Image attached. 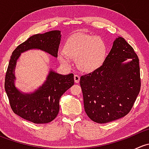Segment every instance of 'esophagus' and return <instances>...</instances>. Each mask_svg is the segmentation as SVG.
<instances>
[{"label":"esophagus","instance_id":"1","mask_svg":"<svg viewBox=\"0 0 149 149\" xmlns=\"http://www.w3.org/2000/svg\"><path fill=\"white\" fill-rule=\"evenodd\" d=\"M74 81L75 83H79V81H80V76L79 75H74Z\"/></svg>","mask_w":149,"mask_h":149}]
</instances>
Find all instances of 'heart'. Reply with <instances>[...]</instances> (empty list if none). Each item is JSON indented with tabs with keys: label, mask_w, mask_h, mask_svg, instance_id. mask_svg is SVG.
I'll list each match as a JSON object with an SVG mask.
<instances>
[{
	"label": "heart",
	"mask_w": 149,
	"mask_h": 149,
	"mask_svg": "<svg viewBox=\"0 0 149 149\" xmlns=\"http://www.w3.org/2000/svg\"><path fill=\"white\" fill-rule=\"evenodd\" d=\"M65 53L58 54L61 63L68 65L70 59H76L78 67L83 71L90 72L100 67L106 54V46L101 38L86 34H76L66 42Z\"/></svg>",
	"instance_id": "1"
}]
</instances>
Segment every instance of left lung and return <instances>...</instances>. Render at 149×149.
I'll use <instances>...</instances> for the list:
<instances>
[{
    "instance_id": "left-lung-1",
    "label": "left lung",
    "mask_w": 149,
    "mask_h": 149,
    "mask_svg": "<svg viewBox=\"0 0 149 149\" xmlns=\"http://www.w3.org/2000/svg\"><path fill=\"white\" fill-rule=\"evenodd\" d=\"M80 85L84 109L91 120L102 124L125 116L141 88L139 59L133 48L118 37L102 65L82 76Z\"/></svg>"
}]
</instances>
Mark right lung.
<instances>
[{
  "label": "right lung",
  "mask_w": 149,
  "mask_h": 149,
  "mask_svg": "<svg viewBox=\"0 0 149 149\" xmlns=\"http://www.w3.org/2000/svg\"><path fill=\"white\" fill-rule=\"evenodd\" d=\"M61 39V31L58 30L34 34L19 45L10 56L5 79V90L10 107L19 117L36 124L49 123L56 118L61 96L74 84L73 74L61 75L49 70L42 86L34 92L26 94L15 86L16 62L22 52L33 49L45 51L57 58Z\"/></svg>",
  "instance_id": "right-lung-1"
}]
</instances>
